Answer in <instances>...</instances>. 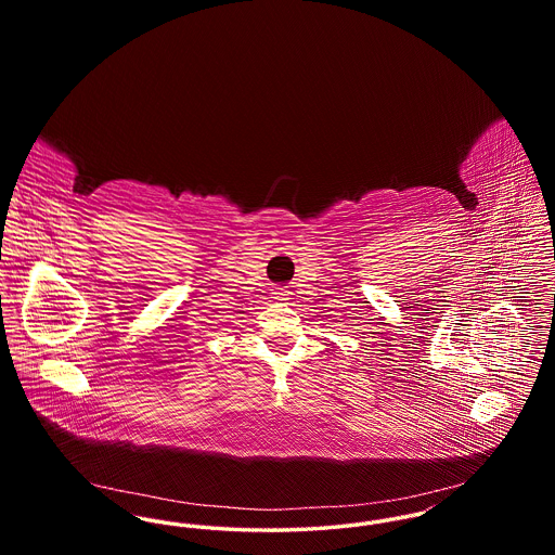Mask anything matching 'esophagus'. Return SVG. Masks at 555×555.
Listing matches in <instances>:
<instances>
[{"label":"esophagus","mask_w":555,"mask_h":555,"mask_svg":"<svg viewBox=\"0 0 555 555\" xmlns=\"http://www.w3.org/2000/svg\"><path fill=\"white\" fill-rule=\"evenodd\" d=\"M274 295H276V299H283V297H285V295H287V291H285V289L274 291Z\"/></svg>","instance_id":"obj_1"}]
</instances>
